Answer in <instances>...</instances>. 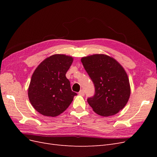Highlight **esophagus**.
<instances>
[{
	"label": "esophagus",
	"mask_w": 157,
	"mask_h": 157,
	"mask_svg": "<svg viewBox=\"0 0 157 157\" xmlns=\"http://www.w3.org/2000/svg\"><path fill=\"white\" fill-rule=\"evenodd\" d=\"M78 94L80 95V96H84V91L83 90H80V91L78 92Z\"/></svg>",
	"instance_id": "34e87169"
}]
</instances>
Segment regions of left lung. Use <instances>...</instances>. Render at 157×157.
I'll return each mask as SVG.
<instances>
[{"label": "left lung", "mask_w": 157, "mask_h": 157, "mask_svg": "<svg viewBox=\"0 0 157 157\" xmlns=\"http://www.w3.org/2000/svg\"><path fill=\"white\" fill-rule=\"evenodd\" d=\"M81 62L94 84V96L87 99L93 111L109 117L122 110L130 96L129 79L122 66L105 54L83 57Z\"/></svg>", "instance_id": "8db88e82"}]
</instances>
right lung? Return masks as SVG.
Returning a JSON list of instances; mask_svg holds the SVG:
<instances>
[{
	"mask_svg": "<svg viewBox=\"0 0 157 157\" xmlns=\"http://www.w3.org/2000/svg\"><path fill=\"white\" fill-rule=\"evenodd\" d=\"M73 61L71 56L54 54L42 61L35 70L28 97L33 107L41 115H59L77 95L71 90L69 80L65 77Z\"/></svg>",
	"mask_w": 157,
	"mask_h": 157,
	"instance_id": "obj_1",
	"label": "right lung"
}]
</instances>
